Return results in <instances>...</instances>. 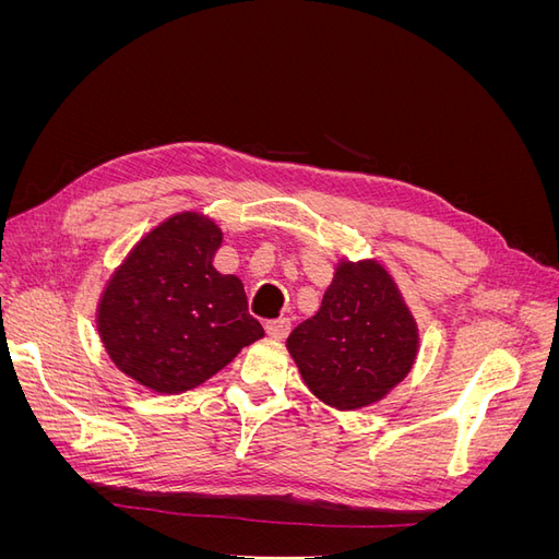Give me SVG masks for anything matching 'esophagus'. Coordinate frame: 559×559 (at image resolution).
<instances>
[{"label":"esophagus","instance_id":"1","mask_svg":"<svg viewBox=\"0 0 559 559\" xmlns=\"http://www.w3.org/2000/svg\"><path fill=\"white\" fill-rule=\"evenodd\" d=\"M265 331L267 335L277 337V341H282V337L289 335L292 331V319L289 317H280V319H267L265 321Z\"/></svg>","mask_w":559,"mask_h":559}]
</instances>
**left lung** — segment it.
I'll return each mask as SVG.
<instances>
[{
	"label": "left lung",
	"mask_w": 559,
	"mask_h": 559,
	"mask_svg": "<svg viewBox=\"0 0 559 559\" xmlns=\"http://www.w3.org/2000/svg\"><path fill=\"white\" fill-rule=\"evenodd\" d=\"M300 376L333 408L380 401L413 368L417 329L378 263H343L314 317L286 341Z\"/></svg>",
	"instance_id": "1"
}]
</instances>
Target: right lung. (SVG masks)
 <instances>
[{
    "label": "right lung",
    "mask_w": 559,
    "mask_h": 559,
    "mask_svg": "<svg viewBox=\"0 0 559 559\" xmlns=\"http://www.w3.org/2000/svg\"><path fill=\"white\" fill-rule=\"evenodd\" d=\"M222 230L177 214L132 249L99 302L97 326L114 364L160 394L210 380L263 337L242 282L212 265Z\"/></svg>",
    "instance_id": "right-lung-1"
}]
</instances>
